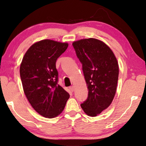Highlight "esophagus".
I'll list each match as a JSON object with an SVG mask.
<instances>
[{
  "label": "esophagus",
  "instance_id": "esophagus-1",
  "mask_svg": "<svg viewBox=\"0 0 146 146\" xmlns=\"http://www.w3.org/2000/svg\"><path fill=\"white\" fill-rule=\"evenodd\" d=\"M70 90L71 92H74V86H70Z\"/></svg>",
  "mask_w": 146,
  "mask_h": 146
}]
</instances>
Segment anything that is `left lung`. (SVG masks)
<instances>
[{
  "label": "left lung",
  "instance_id": "8db88e82",
  "mask_svg": "<svg viewBox=\"0 0 146 146\" xmlns=\"http://www.w3.org/2000/svg\"><path fill=\"white\" fill-rule=\"evenodd\" d=\"M82 64L88 96L81 104L87 115L94 117L106 109L116 92L119 66L113 52L100 40L90 38L72 43Z\"/></svg>",
  "mask_w": 146,
  "mask_h": 146
}]
</instances>
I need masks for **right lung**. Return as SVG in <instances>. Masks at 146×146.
I'll use <instances>...</instances> for the list:
<instances>
[{"mask_svg":"<svg viewBox=\"0 0 146 146\" xmlns=\"http://www.w3.org/2000/svg\"><path fill=\"white\" fill-rule=\"evenodd\" d=\"M68 43L44 39L30 46L22 60L20 78L25 94L41 116L53 118L62 113L70 95L58 84L56 60Z\"/></svg>","mask_w":146,"mask_h":146,"instance_id":"add662e5","label":"right lung"}]
</instances>
